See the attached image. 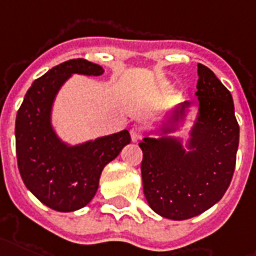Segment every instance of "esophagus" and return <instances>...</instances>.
<instances>
[{"label": "esophagus", "instance_id": "esophagus-1", "mask_svg": "<svg viewBox=\"0 0 256 256\" xmlns=\"http://www.w3.org/2000/svg\"><path fill=\"white\" fill-rule=\"evenodd\" d=\"M130 136H132V140H133L134 142H137V141H140V140H141V137H142V133H141V128H137V126H134V128H132V130H130Z\"/></svg>", "mask_w": 256, "mask_h": 256}]
</instances>
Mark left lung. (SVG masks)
I'll use <instances>...</instances> for the list:
<instances>
[{"mask_svg":"<svg viewBox=\"0 0 256 256\" xmlns=\"http://www.w3.org/2000/svg\"><path fill=\"white\" fill-rule=\"evenodd\" d=\"M200 108L186 150L179 138L166 136L186 118L190 102L172 110L162 137H145L142 149L144 194L157 214L187 220L216 205L230 184L239 146V124L232 94L216 74L198 64Z\"/></svg>","mask_w":256,"mask_h":256,"instance_id":"obj_1","label":"left lung"}]
</instances>
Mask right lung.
<instances>
[{
	"label": "right lung",
	"instance_id": "add662e5",
	"mask_svg": "<svg viewBox=\"0 0 256 256\" xmlns=\"http://www.w3.org/2000/svg\"><path fill=\"white\" fill-rule=\"evenodd\" d=\"M104 69L90 60H66L32 82L16 116V156L28 190L56 212H74L88 205L98 191L103 168L132 138L128 130L68 145L51 124L52 103L72 74L100 76Z\"/></svg>",
	"mask_w": 256,
	"mask_h": 256
}]
</instances>
